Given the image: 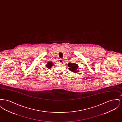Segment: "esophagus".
I'll return each mask as SVG.
<instances>
[{
	"instance_id": "1",
	"label": "esophagus",
	"mask_w": 122,
	"mask_h": 122,
	"mask_svg": "<svg viewBox=\"0 0 122 122\" xmlns=\"http://www.w3.org/2000/svg\"><path fill=\"white\" fill-rule=\"evenodd\" d=\"M59 62H60V63H63V62H64V60L62 59V58H60L59 59Z\"/></svg>"
}]
</instances>
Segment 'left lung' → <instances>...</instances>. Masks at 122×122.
<instances>
[{"instance_id":"left-lung-1","label":"left lung","mask_w":122,"mask_h":122,"mask_svg":"<svg viewBox=\"0 0 122 122\" xmlns=\"http://www.w3.org/2000/svg\"><path fill=\"white\" fill-rule=\"evenodd\" d=\"M68 66L69 67V70L70 71H72L74 73H77L79 71L78 65L77 64L70 63L69 64H68Z\"/></svg>"}]
</instances>
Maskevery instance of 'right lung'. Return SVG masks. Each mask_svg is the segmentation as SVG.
<instances>
[{
	"label": "right lung",
	"mask_w": 122,
	"mask_h": 122,
	"mask_svg": "<svg viewBox=\"0 0 122 122\" xmlns=\"http://www.w3.org/2000/svg\"><path fill=\"white\" fill-rule=\"evenodd\" d=\"M52 65H53V64H52V62H49L48 64H46V67H47V68L50 69L52 67Z\"/></svg>",
	"instance_id": "add662e5"
}]
</instances>
